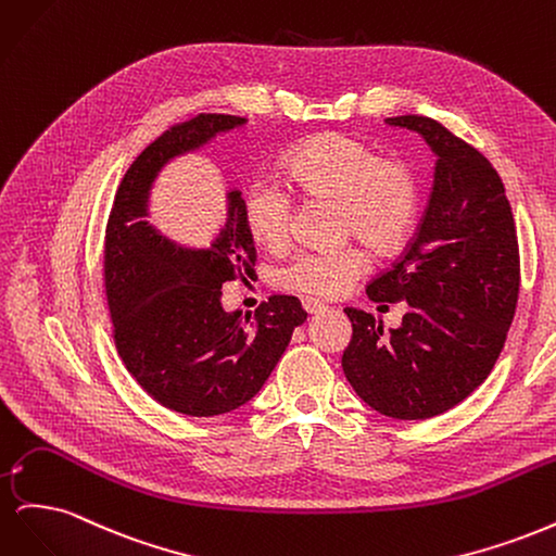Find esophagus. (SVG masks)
Here are the masks:
<instances>
[{"label": "esophagus", "mask_w": 556, "mask_h": 556, "mask_svg": "<svg viewBox=\"0 0 556 556\" xmlns=\"http://www.w3.org/2000/svg\"><path fill=\"white\" fill-rule=\"evenodd\" d=\"M301 304H304V311L311 313V315H317V313H325L327 311V306L323 304V301H317V299H304V301H301Z\"/></svg>", "instance_id": "esophagus-1"}]
</instances>
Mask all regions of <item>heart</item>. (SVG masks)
Instances as JSON below:
<instances>
[{"mask_svg":"<svg viewBox=\"0 0 556 556\" xmlns=\"http://www.w3.org/2000/svg\"><path fill=\"white\" fill-rule=\"evenodd\" d=\"M288 174L306 197L339 201L343 229L357 233L380 255H392L413 237L422 194L406 160L380 157L371 143L343 131H325L294 150ZM243 215L257 245L278 250L290 243L294 199L282 185L266 178L252 182ZM366 271V250L345 245L301 250L278 268L276 280L285 290L336 299L350 292Z\"/></svg>","mask_w":556,"mask_h":556,"instance_id":"b5f03b06","label":"heart"}]
</instances>
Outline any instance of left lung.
<instances>
[{
  "label": "left lung",
  "mask_w": 556,
  "mask_h": 556,
  "mask_svg": "<svg viewBox=\"0 0 556 556\" xmlns=\"http://www.w3.org/2000/svg\"><path fill=\"white\" fill-rule=\"evenodd\" d=\"M422 134L433 192L403 255L368 282L371 301H408L399 329L345 308L348 382L374 410L429 419L462 403L501 355L519 296V245L503 180L478 148L427 115L387 117Z\"/></svg>",
  "instance_id": "8db88e82"
}]
</instances>
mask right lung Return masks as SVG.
Segmentation results:
<instances>
[{
    "mask_svg": "<svg viewBox=\"0 0 556 556\" xmlns=\"http://www.w3.org/2000/svg\"><path fill=\"white\" fill-rule=\"evenodd\" d=\"M243 123L199 113L172 125L131 162L106 225L104 288L117 355L143 392L190 417L248 403L306 319L290 294L268 296L255 317L225 313L223 285L252 278L257 262L239 190L229 192L227 227L208 250H185L143 220L150 182L166 162Z\"/></svg>",
    "mask_w": 556,
    "mask_h": 556,
    "instance_id": "add662e5",
    "label": "right lung"
}]
</instances>
